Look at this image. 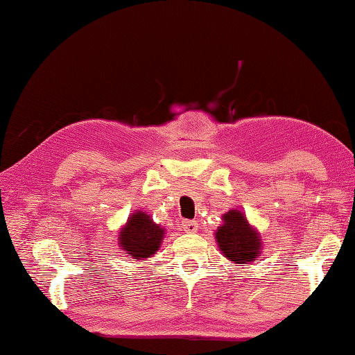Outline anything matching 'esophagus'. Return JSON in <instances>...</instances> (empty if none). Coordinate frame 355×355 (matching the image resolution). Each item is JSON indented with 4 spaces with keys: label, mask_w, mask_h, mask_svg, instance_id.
<instances>
[{
    "label": "esophagus",
    "mask_w": 355,
    "mask_h": 355,
    "mask_svg": "<svg viewBox=\"0 0 355 355\" xmlns=\"http://www.w3.org/2000/svg\"><path fill=\"white\" fill-rule=\"evenodd\" d=\"M182 228L187 233H195L196 228H198V222H196V220H184Z\"/></svg>",
    "instance_id": "esophagus-1"
}]
</instances>
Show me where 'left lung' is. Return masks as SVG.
Wrapping results in <instances>:
<instances>
[{
	"label": "left lung",
	"mask_w": 355,
	"mask_h": 355,
	"mask_svg": "<svg viewBox=\"0 0 355 355\" xmlns=\"http://www.w3.org/2000/svg\"><path fill=\"white\" fill-rule=\"evenodd\" d=\"M216 239L219 249L234 263H252L261 252L259 233L239 211H228L223 214V223L217 228Z\"/></svg>",
	"instance_id": "obj_1"
}]
</instances>
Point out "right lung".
<instances>
[{"label":"right lung","mask_w":355,"mask_h":355,"mask_svg":"<svg viewBox=\"0 0 355 355\" xmlns=\"http://www.w3.org/2000/svg\"><path fill=\"white\" fill-rule=\"evenodd\" d=\"M163 233V228L152 222L150 216L146 212H136L119 234V244L125 254L133 255L138 260L147 259L159 250Z\"/></svg>","instance_id":"1"}]
</instances>
